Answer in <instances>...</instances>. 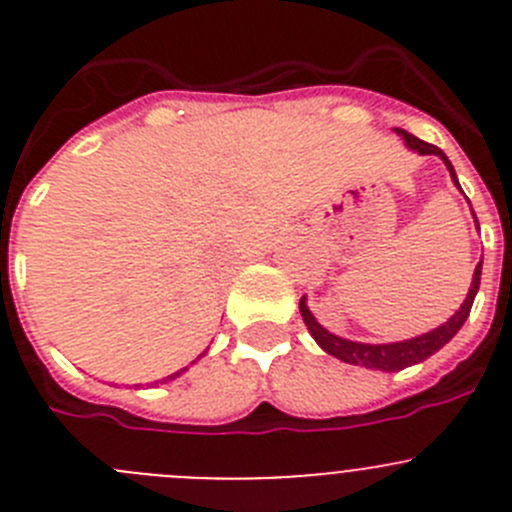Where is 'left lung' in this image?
<instances>
[{
    "label": "left lung",
    "instance_id": "8db88e82",
    "mask_svg": "<svg viewBox=\"0 0 512 512\" xmlns=\"http://www.w3.org/2000/svg\"><path fill=\"white\" fill-rule=\"evenodd\" d=\"M396 134H401L403 142L409 144L411 149H416L419 154H437V157H442L444 164H447L449 175H452L454 185L459 187V180L457 175H454L452 162H449L447 154H444L442 149L434 147V144L421 142L419 137H414V134H409V131H403V129H396ZM480 276H482V261L477 264L475 276H472V287L470 292H467V299H464L462 307L452 314V320L444 322V325L437 327V330L426 332V335L414 337V340L391 342V345H365V342L342 340V337L332 335V332H327L320 322L314 320L304 299L299 302V312H302L304 317V325L309 327L312 337L320 342V348L325 350V353L335 355V358H340L342 363L363 365V368H375V370H388V373H391V370H403V368H409V365L421 363V360H426L429 355L437 353L439 348H444V345L457 335L459 327L464 325V320L470 317L472 302H475V294L477 289H480Z\"/></svg>",
    "mask_w": 512,
    "mask_h": 512
}]
</instances>
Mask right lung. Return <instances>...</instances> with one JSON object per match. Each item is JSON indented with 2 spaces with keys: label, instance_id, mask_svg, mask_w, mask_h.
Instances as JSON below:
<instances>
[{
  "label": "right lung",
  "instance_id": "1",
  "mask_svg": "<svg viewBox=\"0 0 512 512\" xmlns=\"http://www.w3.org/2000/svg\"><path fill=\"white\" fill-rule=\"evenodd\" d=\"M185 370V368H182ZM182 370H177V373H172V375H167V378H162V381H154V383H167V381H172V378H177V375L182 373Z\"/></svg>",
  "mask_w": 512,
  "mask_h": 512
}]
</instances>
